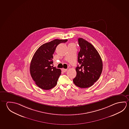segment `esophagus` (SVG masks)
Wrapping results in <instances>:
<instances>
[{"mask_svg":"<svg viewBox=\"0 0 129 129\" xmlns=\"http://www.w3.org/2000/svg\"><path fill=\"white\" fill-rule=\"evenodd\" d=\"M67 70L68 69H64V68H63L62 69V72H65L67 71Z\"/></svg>","mask_w":129,"mask_h":129,"instance_id":"esophagus-1","label":"esophagus"}]
</instances>
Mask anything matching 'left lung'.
<instances>
[{
	"instance_id": "obj_1",
	"label": "left lung",
	"mask_w": 129,
	"mask_h": 129,
	"mask_svg": "<svg viewBox=\"0 0 129 129\" xmlns=\"http://www.w3.org/2000/svg\"><path fill=\"white\" fill-rule=\"evenodd\" d=\"M80 50L78 54L77 75L73 81L75 85L81 88L92 86L102 74L103 63L97 50L91 44L82 38L78 39Z\"/></svg>"
}]
</instances>
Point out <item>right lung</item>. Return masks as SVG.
I'll list each match as a JSON object with an SVG mask.
<instances>
[{
    "label": "right lung",
    "mask_w": 129,
    "mask_h": 129,
    "mask_svg": "<svg viewBox=\"0 0 129 129\" xmlns=\"http://www.w3.org/2000/svg\"><path fill=\"white\" fill-rule=\"evenodd\" d=\"M67 41L68 39H55L41 45L34 53L30 66V72L39 87L48 90L57 85L61 71L52 66L53 54L57 46Z\"/></svg>",
    "instance_id": "1"
}]
</instances>
